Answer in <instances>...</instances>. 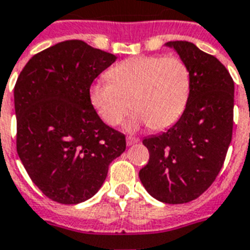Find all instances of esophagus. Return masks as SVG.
I'll list each match as a JSON object with an SVG mask.
<instances>
[{
  "mask_svg": "<svg viewBox=\"0 0 250 250\" xmlns=\"http://www.w3.org/2000/svg\"><path fill=\"white\" fill-rule=\"evenodd\" d=\"M139 142V139L138 138H135V137H126V143L129 145V146H131V145H135V143H138Z\"/></svg>",
  "mask_w": 250,
  "mask_h": 250,
  "instance_id": "esophagus-1",
  "label": "esophagus"
}]
</instances>
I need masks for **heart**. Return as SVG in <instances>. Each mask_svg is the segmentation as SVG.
I'll list each match as a JSON object with an SVG mask.
<instances>
[{"instance_id":"obj_1","label":"heart","mask_w":250,"mask_h":250,"mask_svg":"<svg viewBox=\"0 0 250 250\" xmlns=\"http://www.w3.org/2000/svg\"><path fill=\"white\" fill-rule=\"evenodd\" d=\"M109 81L90 87V102L104 123L116 126L130 111L127 129L148 124L152 129L173 125L183 115L190 95V70L177 56H135L116 63ZM132 104H130V102Z\"/></svg>"}]
</instances>
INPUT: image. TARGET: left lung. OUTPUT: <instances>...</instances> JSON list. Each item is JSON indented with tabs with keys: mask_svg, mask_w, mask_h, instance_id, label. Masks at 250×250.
I'll list each match as a JSON object with an SVG mask.
<instances>
[{
	"mask_svg": "<svg viewBox=\"0 0 250 250\" xmlns=\"http://www.w3.org/2000/svg\"><path fill=\"white\" fill-rule=\"evenodd\" d=\"M190 70V95L179 121L143 139L150 152L139 171L143 187L164 204L190 202L223 167L232 139L235 84L219 60L189 42H168Z\"/></svg>",
	"mask_w": 250,
	"mask_h": 250,
	"instance_id": "obj_1",
	"label": "left lung"
}]
</instances>
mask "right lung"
<instances>
[{"label":"right lung","instance_id":"obj_1","mask_svg":"<svg viewBox=\"0 0 250 250\" xmlns=\"http://www.w3.org/2000/svg\"><path fill=\"white\" fill-rule=\"evenodd\" d=\"M116 59L82 40H66L35 55L17 79V152L35 185L55 202L91 198L126 148L125 135L105 125L90 102L94 79Z\"/></svg>","mask_w":250,"mask_h":250}]
</instances>
